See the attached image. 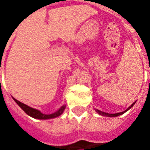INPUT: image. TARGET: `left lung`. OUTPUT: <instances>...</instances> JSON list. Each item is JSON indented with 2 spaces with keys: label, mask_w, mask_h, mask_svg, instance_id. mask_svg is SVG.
Instances as JSON below:
<instances>
[{
  "label": "left lung",
  "mask_w": 150,
  "mask_h": 150,
  "mask_svg": "<svg viewBox=\"0 0 150 150\" xmlns=\"http://www.w3.org/2000/svg\"><path fill=\"white\" fill-rule=\"evenodd\" d=\"M134 103H135V102L131 105V106H129L125 111H124V112H117V113H108V112H102V111H100V110H98V109H95V111L98 114H100V115H102V116H106V117H117V116H119V115H122L123 113H124L125 112H127L128 110H129L130 108H132V107L134 105Z\"/></svg>",
  "instance_id": "8db88e82"
}]
</instances>
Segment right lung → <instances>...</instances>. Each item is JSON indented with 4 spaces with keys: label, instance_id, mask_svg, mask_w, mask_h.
I'll use <instances>...</instances> for the list:
<instances>
[{
    "label": "right lung",
    "instance_id": "right-lung-1",
    "mask_svg": "<svg viewBox=\"0 0 150 150\" xmlns=\"http://www.w3.org/2000/svg\"><path fill=\"white\" fill-rule=\"evenodd\" d=\"M13 99H14L15 102L19 105V107H20L24 112H26L27 115L31 116L32 118H37V119H51V118H57V117H59L60 115L62 114V112H63V111L66 108V105H62L57 111H56L53 113L45 114V113H42L40 110H38L36 108H33L32 107H29L28 105H26L25 103H21L20 101L16 100L14 98H13Z\"/></svg>",
    "mask_w": 150,
    "mask_h": 150
}]
</instances>
